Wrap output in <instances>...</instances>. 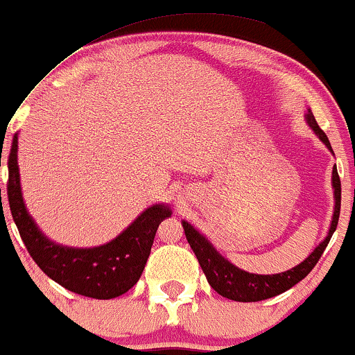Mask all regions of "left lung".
Masks as SVG:
<instances>
[{"mask_svg": "<svg viewBox=\"0 0 355 355\" xmlns=\"http://www.w3.org/2000/svg\"><path fill=\"white\" fill-rule=\"evenodd\" d=\"M307 124L312 128V131L319 136V139L327 146V149L331 153V143H329L326 132L319 128L318 121H315L314 114L311 110H307L306 114ZM332 187H334V216H332L331 229H329L326 239L320 243L318 248L312 251V254L307 257L306 261L301 262L299 266H295L291 270L281 274H272V276H262V274H251L245 272V270L236 268L234 264H231L227 259H224L220 254L216 251L214 245L204 237L201 232L196 231L189 223L182 220V227H184V234L187 243H189L191 249H193L196 257H198L199 264H201L202 272L206 274L207 282H209L212 289L216 293L223 295V297L231 299V301L237 302H257L264 301V299H270L274 295H279L286 293L287 289L297 284L299 281H302L307 274L314 269V266L318 264V261L322 256L324 249L327 248L329 241H331L332 234H334L337 223H339V214H340V179L337 174V168L334 166L332 169Z\"/></svg>", "mask_w": 355, "mask_h": 355, "instance_id": "left-lung-1", "label": "left lung"}]
</instances>
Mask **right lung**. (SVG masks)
<instances>
[{
	"instance_id": "right-lung-1",
	"label": "right lung",
	"mask_w": 355,
	"mask_h": 355,
	"mask_svg": "<svg viewBox=\"0 0 355 355\" xmlns=\"http://www.w3.org/2000/svg\"><path fill=\"white\" fill-rule=\"evenodd\" d=\"M8 201L21 239L40 269L64 289L93 299L118 297L139 281L157 227L171 216L168 206L154 204L107 244L86 249L54 244L37 229L24 206L19 184L18 135L12 137L8 157Z\"/></svg>"
}]
</instances>
